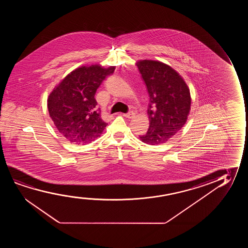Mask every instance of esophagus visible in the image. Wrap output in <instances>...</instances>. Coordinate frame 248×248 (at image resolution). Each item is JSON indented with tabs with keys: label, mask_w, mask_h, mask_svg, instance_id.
I'll list each match as a JSON object with an SVG mask.
<instances>
[{
	"label": "esophagus",
	"mask_w": 248,
	"mask_h": 248,
	"mask_svg": "<svg viewBox=\"0 0 248 248\" xmlns=\"http://www.w3.org/2000/svg\"><path fill=\"white\" fill-rule=\"evenodd\" d=\"M123 115L127 119H134L135 116H136V113L134 112H129L128 113H124Z\"/></svg>",
	"instance_id": "esophagus-1"
}]
</instances>
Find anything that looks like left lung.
Listing matches in <instances>:
<instances>
[{"instance_id": "1", "label": "left lung", "mask_w": 248, "mask_h": 248, "mask_svg": "<svg viewBox=\"0 0 248 248\" xmlns=\"http://www.w3.org/2000/svg\"><path fill=\"white\" fill-rule=\"evenodd\" d=\"M149 94V129L140 139L149 145L165 143L186 122L191 104L190 89L170 65L154 60L136 62Z\"/></svg>"}]
</instances>
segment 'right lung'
I'll use <instances>...</instances> for the list:
<instances>
[{"label": "right lung", "mask_w": 248, "mask_h": 248, "mask_svg": "<svg viewBox=\"0 0 248 248\" xmlns=\"http://www.w3.org/2000/svg\"><path fill=\"white\" fill-rule=\"evenodd\" d=\"M115 66H81L69 73L50 93L49 115L54 125L68 141L86 145L102 135L108 125L96 109L95 94Z\"/></svg>", "instance_id": "1"}]
</instances>
